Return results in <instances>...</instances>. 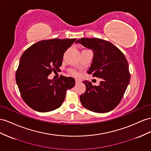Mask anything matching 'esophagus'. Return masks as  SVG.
<instances>
[{
    "mask_svg": "<svg viewBox=\"0 0 151 151\" xmlns=\"http://www.w3.org/2000/svg\"><path fill=\"white\" fill-rule=\"evenodd\" d=\"M75 80H76V84H77V83H79L80 82V80H79V79H76Z\"/></svg>",
    "mask_w": 151,
    "mask_h": 151,
    "instance_id": "obj_1",
    "label": "esophagus"
}]
</instances>
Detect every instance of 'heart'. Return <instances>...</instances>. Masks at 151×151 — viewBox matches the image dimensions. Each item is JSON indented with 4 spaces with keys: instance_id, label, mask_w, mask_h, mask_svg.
Wrapping results in <instances>:
<instances>
[{
    "instance_id": "heart-1",
    "label": "heart",
    "mask_w": 151,
    "mask_h": 151,
    "mask_svg": "<svg viewBox=\"0 0 151 151\" xmlns=\"http://www.w3.org/2000/svg\"><path fill=\"white\" fill-rule=\"evenodd\" d=\"M71 72L72 73V74H77V73L75 71H74V70H71Z\"/></svg>"
}]
</instances>
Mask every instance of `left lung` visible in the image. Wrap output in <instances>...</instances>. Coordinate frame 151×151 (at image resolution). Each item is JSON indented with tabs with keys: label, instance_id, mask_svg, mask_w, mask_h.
Masks as SVG:
<instances>
[{
	"label": "left lung",
	"instance_id": "8db88e82",
	"mask_svg": "<svg viewBox=\"0 0 151 151\" xmlns=\"http://www.w3.org/2000/svg\"><path fill=\"white\" fill-rule=\"evenodd\" d=\"M80 43L93 52L88 74L102 79L99 86L84 81L86 91L80 96L83 107L89 111L105 113L120 103L130 81L128 63L124 55L113 44L97 38H82Z\"/></svg>",
	"mask_w": 151,
	"mask_h": 151
}]
</instances>
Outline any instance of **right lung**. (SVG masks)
<instances>
[{
  "label": "right lung",
  "mask_w": 151,
  "mask_h": 151,
  "mask_svg": "<svg viewBox=\"0 0 151 151\" xmlns=\"http://www.w3.org/2000/svg\"><path fill=\"white\" fill-rule=\"evenodd\" d=\"M76 39L41 40L28 47L20 58L16 81L23 101L36 111L46 112L59 108L67 89L74 86L75 79L61 76L48 79L60 70L63 55Z\"/></svg>",
  "instance_id": "right-lung-1"
}]
</instances>
